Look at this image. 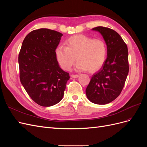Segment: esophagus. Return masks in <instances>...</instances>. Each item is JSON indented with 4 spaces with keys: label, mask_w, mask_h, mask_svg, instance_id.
Listing matches in <instances>:
<instances>
[{
    "label": "esophagus",
    "mask_w": 147,
    "mask_h": 147,
    "mask_svg": "<svg viewBox=\"0 0 147 147\" xmlns=\"http://www.w3.org/2000/svg\"><path fill=\"white\" fill-rule=\"evenodd\" d=\"M79 77V75H75V74H72L71 75V77L74 78H77Z\"/></svg>",
    "instance_id": "obj_1"
}]
</instances>
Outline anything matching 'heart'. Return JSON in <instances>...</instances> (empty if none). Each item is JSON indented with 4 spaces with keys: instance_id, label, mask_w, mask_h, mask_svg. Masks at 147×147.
Wrapping results in <instances>:
<instances>
[{
    "instance_id": "heart-1",
    "label": "heart",
    "mask_w": 147,
    "mask_h": 147,
    "mask_svg": "<svg viewBox=\"0 0 147 147\" xmlns=\"http://www.w3.org/2000/svg\"><path fill=\"white\" fill-rule=\"evenodd\" d=\"M65 44L66 47L59 46L55 51L56 59L64 70H70L76 59V69L80 71L94 72L104 65L107 50L102 40L77 35L67 40Z\"/></svg>"
}]
</instances>
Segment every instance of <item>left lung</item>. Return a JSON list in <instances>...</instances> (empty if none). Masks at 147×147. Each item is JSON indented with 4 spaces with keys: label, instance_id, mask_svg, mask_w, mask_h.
I'll return each instance as SVG.
<instances>
[{
    "label": "left lung",
    "instance_id": "8db88e82",
    "mask_svg": "<svg viewBox=\"0 0 147 147\" xmlns=\"http://www.w3.org/2000/svg\"><path fill=\"white\" fill-rule=\"evenodd\" d=\"M92 30L103 37L107 48V57L102 68L93 74L86 94L92 103L104 105L116 99L124 87L129 72L127 47L113 29L98 26Z\"/></svg>",
    "mask_w": 147,
    "mask_h": 147
}]
</instances>
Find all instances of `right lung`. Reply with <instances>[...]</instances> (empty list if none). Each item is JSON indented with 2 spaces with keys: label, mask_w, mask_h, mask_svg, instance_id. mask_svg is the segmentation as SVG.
<instances>
[{
  "label": "right lung",
  "mask_w": 147,
  "mask_h": 147,
  "mask_svg": "<svg viewBox=\"0 0 147 147\" xmlns=\"http://www.w3.org/2000/svg\"><path fill=\"white\" fill-rule=\"evenodd\" d=\"M63 34L48 29L32 30L26 35L18 56L20 78L35 103L54 105L62 100L69 74L61 69L55 51Z\"/></svg>",
  "instance_id": "obj_1"
}]
</instances>
